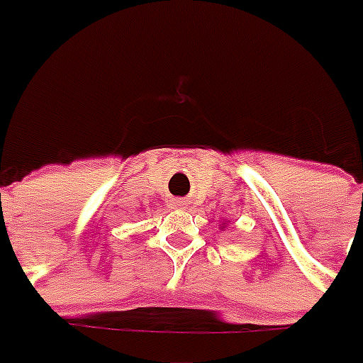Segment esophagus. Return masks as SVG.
<instances>
[{"label":"esophagus","instance_id":"34e87169","mask_svg":"<svg viewBox=\"0 0 363 363\" xmlns=\"http://www.w3.org/2000/svg\"><path fill=\"white\" fill-rule=\"evenodd\" d=\"M173 207H177V209H184V207H186V203H184L182 199H175V201H173Z\"/></svg>","mask_w":363,"mask_h":363}]
</instances>
